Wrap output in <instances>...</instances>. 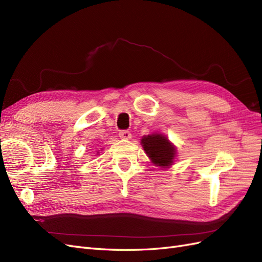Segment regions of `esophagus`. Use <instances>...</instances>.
Listing matches in <instances>:
<instances>
[{"instance_id":"obj_1","label":"esophagus","mask_w":262,"mask_h":262,"mask_svg":"<svg viewBox=\"0 0 262 262\" xmlns=\"http://www.w3.org/2000/svg\"><path fill=\"white\" fill-rule=\"evenodd\" d=\"M119 137L123 140H129V139H131V132L128 130H121L120 132H119Z\"/></svg>"}]
</instances>
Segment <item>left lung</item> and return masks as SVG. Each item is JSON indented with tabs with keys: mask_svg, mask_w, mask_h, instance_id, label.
<instances>
[{
	"mask_svg": "<svg viewBox=\"0 0 262 262\" xmlns=\"http://www.w3.org/2000/svg\"><path fill=\"white\" fill-rule=\"evenodd\" d=\"M141 144L149 160L156 166L167 168L175 161L176 147L163 134L154 133L144 136L141 140Z\"/></svg>",
	"mask_w": 262,
	"mask_h": 262,
	"instance_id": "8db88e82",
	"label": "left lung"
}]
</instances>
